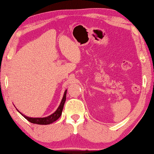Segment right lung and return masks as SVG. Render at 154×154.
<instances>
[{
    "mask_svg": "<svg viewBox=\"0 0 154 154\" xmlns=\"http://www.w3.org/2000/svg\"><path fill=\"white\" fill-rule=\"evenodd\" d=\"M66 94H67V90L65 91V94H64L63 98L62 99V101L59 105L58 108L57 110L55 112L49 116L45 117V118H29L26 116L23 115V113H21L23 117H24L25 119H27L28 121L32 122V123L34 124H38V125H49L52 123V122H55L56 120H58L59 118L60 117L61 114H62V112L63 109L64 105H65V100H66Z\"/></svg>",
    "mask_w": 154,
    "mask_h": 154,
    "instance_id": "obj_1",
    "label": "right lung"
}]
</instances>
